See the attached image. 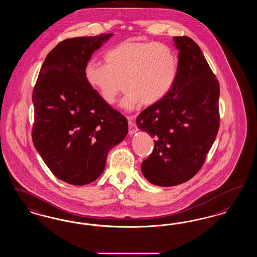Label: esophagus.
Instances as JSON below:
<instances>
[{"label": "esophagus", "instance_id": "esophagus-1", "mask_svg": "<svg viewBox=\"0 0 257 257\" xmlns=\"http://www.w3.org/2000/svg\"><path fill=\"white\" fill-rule=\"evenodd\" d=\"M133 118V116H131V115L127 116L128 124H129V134L130 135H133V134L136 133L138 131V127H137L136 124L134 123Z\"/></svg>", "mask_w": 257, "mask_h": 257}]
</instances>
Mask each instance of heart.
<instances>
[{"mask_svg": "<svg viewBox=\"0 0 257 257\" xmlns=\"http://www.w3.org/2000/svg\"><path fill=\"white\" fill-rule=\"evenodd\" d=\"M105 65L88 62L84 76L90 87L108 105L116 102L122 91L121 106L133 110L141 104L151 106L170 92L178 74V57L164 43L123 41L104 56Z\"/></svg>", "mask_w": 257, "mask_h": 257, "instance_id": "1", "label": "heart"}]
</instances>
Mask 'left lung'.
<instances>
[{"mask_svg":"<svg viewBox=\"0 0 257 257\" xmlns=\"http://www.w3.org/2000/svg\"><path fill=\"white\" fill-rule=\"evenodd\" d=\"M178 74L170 92L137 117L154 138V149L142 164L153 185L173 186L194 177L205 164L220 126V86L199 46L187 36L174 37Z\"/></svg>","mask_w":257,"mask_h":257,"instance_id":"obj_1","label":"left lung"}]
</instances>
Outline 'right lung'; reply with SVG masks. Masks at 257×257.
<instances>
[{
    "mask_svg": "<svg viewBox=\"0 0 257 257\" xmlns=\"http://www.w3.org/2000/svg\"><path fill=\"white\" fill-rule=\"evenodd\" d=\"M112 33L60 42L42 65L32 93V142L52 174L68 184L95 181L109 151L128 133L126 117L86 81L84 69Z\"/></svg>",
    "mask_w": 257,
    "mask_h": 257,
    "instance_id": "1",
    "label": "right lung"
}]
</instances>
